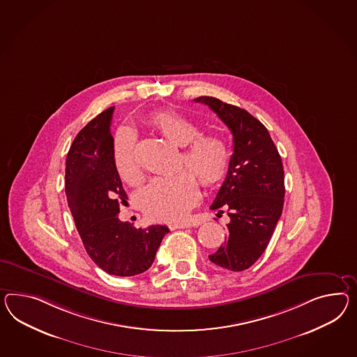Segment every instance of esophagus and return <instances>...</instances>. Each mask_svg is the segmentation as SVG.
<instances>
[{
    "mask_svg": "<svg viewBox=\"0 0 357 357\" xmlns=\"http://www.w3.org/2000/svg\"><path fill=\"white\" fill-rule=\"evenodd\" d=\"M168 227H169L171 230H174V229L192 228V222H189V221H183V222H171Z\"/></svg>",
    "mask_w": 357,
    "mask_h": 357,
    "instance_id": "esophagus-1",
    "label": "esophagus"
}]
</instances>
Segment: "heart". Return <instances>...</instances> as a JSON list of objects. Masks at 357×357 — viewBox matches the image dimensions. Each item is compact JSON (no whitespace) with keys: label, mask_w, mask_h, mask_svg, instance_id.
<instances>
[{"label":"heart","mask_w":357,"mask_h":357,"mask_svg":"<svg viewBox=\"0 0 357 357\" xmlns=\"http://www.w3.org/2000/svg\"><path fill=\"white\" fill-rule=\"evenodd\" d=\"M149 124L176 146L183 147L180 168L171 177H159L147 185L139 203L150 219L172 222L186 216L199 198L196 176L204 188L218 186L228 174L230 150L225 138L215 133L199 135L201 128L183 115L158 111ZM114 163L120 178L130 185L144 180L136 158V137L129 128H121L114 141Z\"/></svg>","instance_id":"b5f03b06"}]
</instances>
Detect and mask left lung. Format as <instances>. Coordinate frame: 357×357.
Wrapping results in <instances>:
<instances>
[{"mask_svg":"<svg viewBox=\"0 0 357 357\" xmlns=\"http://www.w3.org/2000/svg\"><path fill=\"white\" fill-rule=\"evenodd\" d=\"M233 135L229 171L211 210L224 213L228 237L211 261L242 272L263 255L284 208V165L268 129L250 112L213 97H198Z\"/></svg>","mask_w":357,"mask_h":357,"instance_id":"1","label":"left lung"}]
</instances>
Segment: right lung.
I'll return each instance as SVG.
<instances>
[{
  "instance_id": "add662e5",
  "label": "right lung",
  "mask_w": 357,
  "mask_h": 357,
  "mask_svg": "<svg viewBox=\"0 0 357 357\" xmlns=\"http://www.w3.org/2000/svg\"><path fill=\"white\" fill-rule=\"evenodd\" d=\"M114 107L77 133L66 159V195L82 245L106 273L130 277L154 263L165 225L136 229L118 218L127 194L114 163L110 126Z\"/></svg>"
}]
</instances>
